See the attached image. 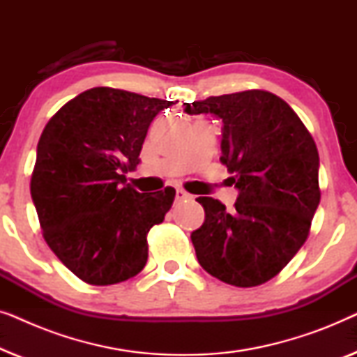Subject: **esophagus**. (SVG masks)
<instances>
[{
  "label": "esophagus",
  "mask_w": 357,
  "mask_h": 357,
  "mask_svg": "<svg viewBox=\"0 0 357 357\" xmlns=\"http://www.w3.org/2000/svg\"><path fill=\"white\" fill-rule=\"evenodd\" d=\"M187 198H190V195L187 192H183V190L178 188L177 192H175V199H177V202H183V199Z\"/></svg>",
  "instance_id": "obj_1"
}]
</instances>
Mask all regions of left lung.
<instances>
[{
  "label": "left lung",
  "instance_id": "left-lung-1",
  "mask_svg": "<svg viewBox=\"0 0 357 357\" xmlns=\"http://www.w3.org/2000/svg\"><path fill=\"white\" fill-rule=\"evenodd\" d=\"M190 115L222 120L221 162L238 190L234 211L199 197L203 226L192 232L209 275L237 287L275 278L309 236L320 203L319 151L299 116L268 91H243L183 104Z\"/></svg>",
  "mask_w": 357,
  "mask_h": 357
}]
</instances>
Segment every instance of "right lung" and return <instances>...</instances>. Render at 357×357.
Returning <instances> with one entry per match:
<instances>
[{
	"mask_svg": "<svg viewBox=\"0 0 357 357\" xmlns=\"http://www.w3.org/2000/svg\"><path fill=\"white\" fill-rule=\"evenodd\" d=\"M174 102L94 87L52 116L31 178L43 238L87 284L109 286L148 261V232L162 222L175 190L139 193L125 174L139 164L151 121Z\"/></svg>",
	"mask_w": 357,
	"mask_h": 357,
	"instance_id": "1",
	"label": "right lung"
}]
</instances>
